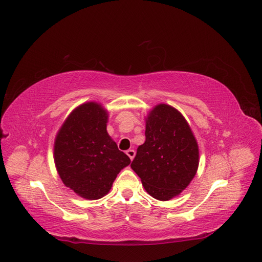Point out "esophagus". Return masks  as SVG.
Segmentation results:
<instances>
[{
  "label": "esophagus",
  "mask_w": 262,
  "mask_h": 262,
  "mask_svg": "<svg viewBox=\"0 0 262 262\" xmlns=\"http://www.w3.org/2000/svg\"><path fill=\"white\" fill-rule=\"evenodd\" d=\"M125 153H126V155H128V156L130 157L131 161L133 160L134 156H136V150H134V149H128Z\"/></svg>",
  "instance_id": "34e87169"
}]
</instances>
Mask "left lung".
<instances>
[{
    "mask_svg": "<svg viewBox=\"0 0 262 262\" xmlns=\"http://www.w3.org/2000/svg\"><path fill=\"white\" fill-rule=\"evenodd\" d=\"M145 142L131 168L146 192L161 201L179 195L195 176L199 146L189 123L172 106L158 104L145 118Z\"/></svg>",
    "mask_w": 262,
    "mask_h": 262,
    "instance_id": "obj_1",
    "label": "left lung"
}]
</instances>
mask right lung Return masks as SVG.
<instances>
[{
  "mask_svg": "<svg viewBox=\"0 0 262 262\" xmlns=\"http://www.w3.org/2000/svg\"><path fill=\"white\" fill-rule=\"evenodd\" d=\"M108 117L101 104L84 102L68 116L54 140V164L62 182L87 200L106 195L131 163L108 134Z\"/></svg>",
  "mask_w": 262,
  "mask_h": 262,
  "instance_id": "obj_1",
  "label": "right lung"
}]
</instances>
